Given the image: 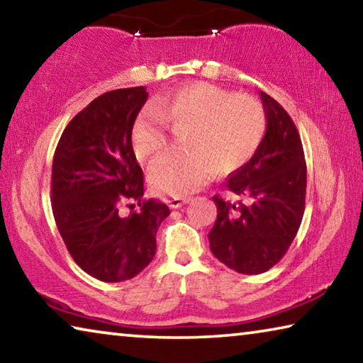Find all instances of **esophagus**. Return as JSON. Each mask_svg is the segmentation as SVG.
<instances>
[{
	"label": "esophagus",
	"instance_id": "esophagus-1",
	"mask_svg": "<svg viewBox=\"0 0 363 363\" xmlns=\"http://www.w3.org/2000/svg\"><path fill=\"white\" fill-rule=\"evenodd\" d=\"M187 201H189V199H179V196H174V199L168 200V205H169V208L176 210V208H181L182 205H186Z\"/></svg>",
	"mask_w": 363,
	"mask_h": 363
}]
</instances>
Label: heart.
Instances as JSON below:
<instances>
[{
  "mask_svg": "<svg viewBox=\"0 0 363 363\" xmlns=\"http://www.w3.org/2000/svg\"><path fill=\"white\" fill-rule=\"evenodd\" d=\"M167 126L182 136L186 150L153 164L150 186L160 194L184 196L195 192L218 173L240 169L255 155L266 134L262 104L208 83H195L173 96L153 101L131 128V145L143 162L168 149Z\"/></svg>",
  "mask_w": 363,
  "mask_h": 363,
  "instance_id": "b5f03b06",
  "label": "heart"
}]
</instances>
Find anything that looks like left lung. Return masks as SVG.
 I'll return each instance as SVG.
<instances>
[{
  "label": "left lung",
  "instance_id": "1",
  "mask_svg": "<svg viewBox=\"0 0 363 363\" xmlns=\"http://www.w3.org/2000/svg\"><path fill=\"white\" fill-rule=\"evenodd\" d=\"M267 128L247 164L233 171L225 189L250 203H230L214 195L218 218L208 233L218 259L240 274H262L290 248L306 208V160L291 116L259 93Z\"/></svg>",
  "mask_w": 363,
  "mask_h": 363
}]
</instances>
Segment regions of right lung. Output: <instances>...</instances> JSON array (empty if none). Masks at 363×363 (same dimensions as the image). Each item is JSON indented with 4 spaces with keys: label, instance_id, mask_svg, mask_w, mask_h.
Listing matches in <instances>:
<instances>
[{
    "label": "right lung",
    "instance_id": "right-lung-1",
    "mask_svg": "<svg viewBox=\"0 0 363 363\" xmlns=\"http://www.w3.org/2000/svg\"><path fill=\"white\" fill-rule=\"evenodd\" d=\"M144 86L113 89L73 116L52 160V213L67 250L86 274L125 281L149 266L169 208L144 200V174L131 128L147 101ZM138 201L140 210L121 206ZM133 207V206H131Z\"/></svg>",
    "mask_w": 363,
    "mask_h": 363
}]
</instances>
